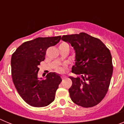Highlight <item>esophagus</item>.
<instances>
[{
  "mask_svg": "<svg viewBox=\"0 0 124 124\" xmlns=\"http://www.w3.org/2000/svg\"><path fill=\"white\" fill-rule=\"evenodd\" d=\"M65 78H66V77H64V76H61V79H62V80H63H63H64Z\"/></svg>",
  "mask_w": 124,
  "mask_h": 124,
  "instance_id": "obj_1",
  "label": "esophagus"
}]
</instances>
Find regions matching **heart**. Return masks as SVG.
Returning <instances> with one entry per match:
<instances>
[{
  "label": "heart",
  "instance_id": "1",
  "mask_svg": "<svg viewBox=\"0 0 124 124\" xmlns=\"http://www.w3.org/2000/svg\"><path fill=\"white\" fill-rule=\"evenodd\" d=\"M65 44H66V43H63L60 44V46L63 45H65ZM63 71H64V69H63V67H62V66H59V67H58L56 69V71L58 73H62L63 72Z\"/></svg>",
  "mask_w": 124,
  "mask_h": 124
}]
</instances>
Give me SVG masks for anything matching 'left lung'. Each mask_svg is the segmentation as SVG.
<instances>
[{
  "mask_svg": "<svg viewBox=\"0 0 124 124\" xmlns=\"http://www.w3.org/2000/svg\"><path fill=\"white\" fill-rule=\"evenodd\" d=\"M61 40L74 47L76 63L72 73L81 76L70 77L72 101L86 108L96 106L107 94L113 73L110 50L99 39L84 32L63 35Z\"/></svg>",
  "mask_w": 124,
  "mask_h": 124,
  "instance_id": "left-lung-1",
  "label": "left lung"
}]
</instances>
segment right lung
I'll return each instance as SVG.
<instances>
[{"label":"right lung","mask_w":124,"mask_h":124,"mask_svg":"<svg viewBox=\"0 0 124 124\" xmlns=\"http://www.w3.org/2000/svg\"><path fill=\"white\" fill-rule=\"evenodd\" d=\"M60 40V36L38 37L24 42L12 54L13 82L20 96L30 106L45 107L54 100L56 91L62 79L55 73L47 74L46 79H38V66L44 61L47 49L56 45Z\"/></svg>","instance_id":"obj_1"}]
</instances>
